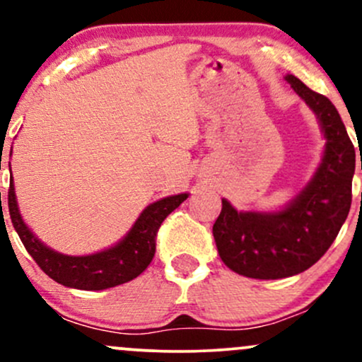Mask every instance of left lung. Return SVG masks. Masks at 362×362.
Listing matches in <instances>:
<instances>
[{"mask_svg":"<svg viewBox=\"0 0 362 362\" xmlns=\"http://www.w3.org/2000/svg\"><path fill=\"white\" fill-rule=\"evenodd\" d=\"M286 80L318 115L325 153L313 180L284 211L238 213L223 199L213 226L218 253L226 267L252 279H282L317 264L337 238L352 202L356 151L337 109L293 74Z\"/></svg>","mask_w":362,"mask_h":362,"instance_id":"obj_1","label":"left lung"}]
</instances>
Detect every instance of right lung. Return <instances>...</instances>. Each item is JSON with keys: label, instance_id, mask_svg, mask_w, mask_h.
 <instances>
[{"label": "right lung", "instance_id": "obj_1", "mask_svg": "<svg viewBox=\"0 0 362 362\" xmlns=\"http://www.w3.org/2000/svg\"><path fill=\"white\" fill-rule=\"evenodd\" d=\"M187 194L172 195L153 202L143 211L132 230L115 247L93 255L69 257L47 248L25 226L16 206L13 178L8 189V209L13 228L32 259L51 279L62 286L83 291H100L124 284L138 277L151 264L156 252V235L165 218L177 209Z\"/></svg>", "mask_w": 362, "mask_h": 362}]
</instances>
